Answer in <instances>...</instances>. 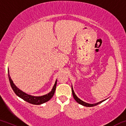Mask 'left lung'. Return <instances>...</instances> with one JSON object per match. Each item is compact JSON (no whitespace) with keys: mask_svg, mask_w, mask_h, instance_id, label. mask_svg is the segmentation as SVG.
I'll use <instances>...</instances> for the list:
<instances>
[{"mask_svg":"<svg viewBox=\"0 0 126 126\" xmlns=\"http://www.w3.org/2000/svg\"><path fill=\"white\" fill-rule=\"evenodd\" d=\"M72 94H73V96H74V98L75 99V100L76 101L78 102V103H79V104L82 105H83V106H87V107H92V106H94L97 105H99V103H102V102L104 101V100H102V101H100V102H98V103H94V104H90V103H85V102H84L82 101V100H81V99H79L78 97L76 96L75 94V93L74 92V90H73V88L72 87Z\"/></svg>","mask_w":126,"mask_h":126,"instance_id":"1","label":"left lung"}]
</instances>
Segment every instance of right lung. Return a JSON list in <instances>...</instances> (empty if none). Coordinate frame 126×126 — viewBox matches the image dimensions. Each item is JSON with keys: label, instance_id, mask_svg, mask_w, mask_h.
<instances>
[{"label": "right lung", "instance_id": "right-lung-1", "mask_svg": "<svg viewBox=\"0 0 126 126\" xmlns=\"http://www.w3.org/2000/svg\"><path fill=\"white\" fill-rule=\"evenodd\" d=\"M8 77H9V82H10L11 86L13 90V91L18 96L20 97V98H21L22 99L25 100V101L29 102V103H32V104L33 105H41L42 103H45L48 101L49 100H50L52 98V97L53 96V95L54 94L55 90L56 89V85H57V81L55 82L53 88H52L51 92H49V93L47 94L44 95L42 96H33L31 95H29L23 92L22 91H21L20 90H19L16 85H14V84L13 83V81H12V79H11L10 76L9 74V70H8Z\"/></svg>", "mask_w": 126, "mask_h": 126}]
</instances>
